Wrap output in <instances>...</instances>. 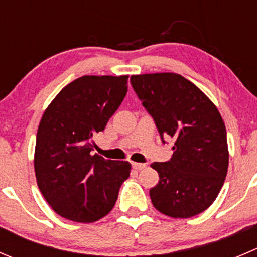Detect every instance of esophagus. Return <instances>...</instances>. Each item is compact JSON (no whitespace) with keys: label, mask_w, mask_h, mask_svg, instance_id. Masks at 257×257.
<instances>
[{"label":"esophagus","mask_w":257,"mask_h":257,"mask_svg":"<svg viewBox=\"0 0 257 257\" xmlns=\"http://www.w3.org/2000/svg\"><path fill=\"white\" fill-rule=\"evenodd\" d=\"M132 166H133V168L137 169V171H141V169L146 168V164H144V163H137V162H133V163H132Z\"/></svg>","instance_id":"1"}]
</instances>
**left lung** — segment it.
Wrapping results in <instances>:
<instances>
[{
    "label": "left lung",
    "mask_w": 257,
    "mask_h": 257,
    "mask_svg": "<svg viewBox=\"0 0 257 257\" xmlns=\"http://www.w3.org/2000/svg\"><path fill=\"white\" fill-rule=\"evenodd\" d=\"M131 84L153 118L162 142L174 139L169 161L151 164L159 182L152 203L163 215L189 218L207 210L220 193L228 168L226 126L215 104L179 74L133 75Z\"/></svg>",
    "instance_id": "1"
}]
</instances>
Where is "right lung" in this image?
Listing matches in <instances>:
<instances>
[{
    "label": "right lung",
    "mask_w": 257,
    "mask_h": 257,
    "mask_svg": "<svg viewBox=\"0 0 257 257\" xmlns=\"http://www.w3.org/2000/svg\"><path fill=\"white\" fill-rule=\"evenodd\" d=\"M128 75L76 79L42 115L35 147V174L46 202L61 217L90 223L113 210L131 163L94 154L93 138L126 95Z\"/></svg>",
    "instance_id": "1"
}]
</instances>
